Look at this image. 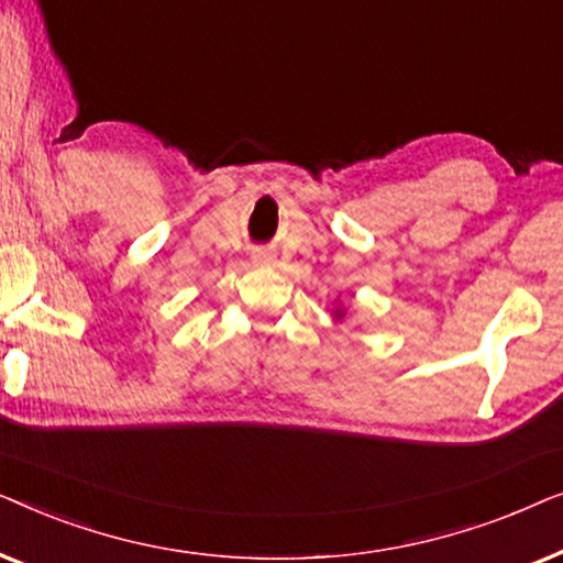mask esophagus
<instances>
[{
    "instance_id": "1",
    "label": "esophagus",
    "mask_w": 563,
    "mask_h": 563,
    "mask_svg": "<svg viewBox=\"0 0 563 563\" xmlns=\"http://www.w3.org/2000/svg\"><path fill=\"white\" fill-rule=\"evenodd\" d=\"M253 264H256V266H272L274 256H272V253H266V251H258V253H253Z\"/></svg>"
}]
</instances>
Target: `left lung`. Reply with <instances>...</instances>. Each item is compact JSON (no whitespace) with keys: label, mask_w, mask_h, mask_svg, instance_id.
Here are the masks:
<instances>
[{"label":"left lung","mask_w":563,"mask_h":563,"mask_svg":"<svg viewBox=\"0 0 563 563\" xmlns=\"http://www.w3.org/2000/svg\"><path fill=\"white\" fill-rule=\"evenodd\" d=\"M333 314H335V320H343V314H345V310H341V307H338V310H335Z\"/></svg>","instance_id":"left-lung-1"}]
</instances>
